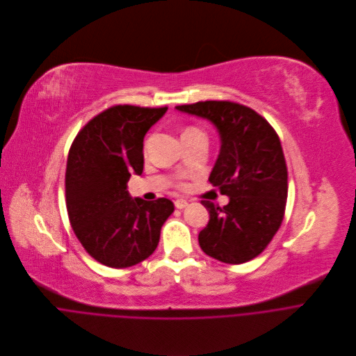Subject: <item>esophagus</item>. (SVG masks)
Here are the masks:
<instances>
[{"instance_id":"esophagus-1","label":"esophagus","mask_w":356,"mask_h":356,"mask_svg":"<svg viewBox=\"0 0 356 356\" xmlns=\"http://www.w3.org/2000/svg\"><path fill=\"white\" fill-rule=\"evenodd\" d=\"M187 205H188V201H186V200L179 198V200L175 201V207H176L177 209H183V208H186Z\"/></svg>"}]
</instances>
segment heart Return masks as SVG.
Segmentation results:
<instances>
[{
  "instance_id": "1",
  "label": "heart",
  "mask_w": 356,
  "mask_h": 356,
  "mask_svg": "<svg viewBox=\"0 0 356 356\" xmlns=\"http://www.w3.org/2000/svg\"><path fill=\"white\" fill-rule=\"evenodd\" d=\"M190 130H197V129H194V127H188V129H186L184 131H190Z\"/></svg>"
}]
</instances>
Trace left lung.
<instances>
[{"label": "left lung", "mask_w": 356, "mask_h": 356, "mask_svg": "<svg viewBox=\"0 0 356 356\" xmlns=\"http://www.w3.org/2000/svg\"><path fill=\"white\" fill-rule=\"evenodd\" d=\"M176 108L207 118L220 136L208 180L229 202L201 201L209 220L198 234L200 248L226 264L250 261L270 245L285 215L288 169L280 137L263 115L236 102L205 100Z\"/></svg>", "instance_id": "8db88e82"}]
</instances>
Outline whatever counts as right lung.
Wrapping results in <instances>:
<instances>
[{
	"label": "right lung",
	"instance_id": "right-lung-1",
	"mask_svg": "<svg viewBox=\"0 0 356 356\" xmlns=\"http://www.w3.org/2000/svg\"><path fill=\"white\" fill-rule=\"evenodd\" d=\"M168 107L111 106L76 134L67 159L65 204L74 233L90 257L127 268L158 248L175 211L168 198H131L127 181L144 169V137Z\"/></svg>",
	"mask_w": 356,
	"mask_h": 356
}]
</instances>
